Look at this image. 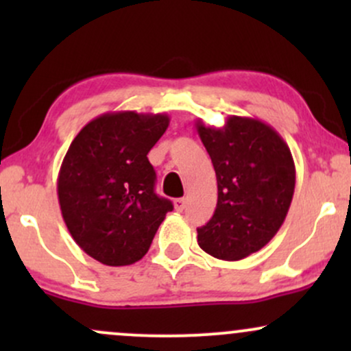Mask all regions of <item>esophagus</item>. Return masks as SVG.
Segmentation results:
<instances>
[{
    "label": "esophagus",
    "mask_w": 351,
    "mask_h": 351,
    "mask_svg": "<svg viewBox=\"0 0 351 351\" xmlns=\"http://www.w3.org/2000/svg\"><path fill=\"white\" fill-rule=\"evenodd\" d=\"M173 204H175L176 211L181 213L184 208H186V199H184V198H176L175 203H173Z\"/></svg>",
    "instance_id": "obj_1"
}]
</instances>
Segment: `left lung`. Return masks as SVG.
<instances>
[{
	"label": "left lung",
	"mask_w": 351,
	"mask_h": 351,
	"mask_svg": "<svg viewBox=\"0 0 351 351\" xmlns=\"http://www.w3.org/2000/svg\"><path fill=\"white\" fill-rule=\"evenodd\" d=\"M217 180L215 215L198 228L204 252L239 261L261 251L277 234L295 188L291 148L271 125L228 117L224 127L196 123Z\"/></svg>",
	"instance_id": "8db88e82"
}]
</instances>
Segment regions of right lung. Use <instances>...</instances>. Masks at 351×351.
I'll return each mask as SVG.
<instances>
[{
	"label": "right lung",
	"instance_id": "obj_1",
	"mask_svg": "<svg viewBox=\"0 0 351 351\" xmlns=\"http://www.w3.org/2000/svg\"><path fill=\"white\" fill-rule=\"evenodd\" d=\"M170 123L167 114L108 112L72 140L58 176L64 223L84 252L106 265L140 261L171 211L155 193L148 152Z\"/></svg>",
	"mask_w": 351,
	"mask_h": 351
}]
</instances>
